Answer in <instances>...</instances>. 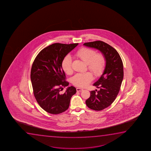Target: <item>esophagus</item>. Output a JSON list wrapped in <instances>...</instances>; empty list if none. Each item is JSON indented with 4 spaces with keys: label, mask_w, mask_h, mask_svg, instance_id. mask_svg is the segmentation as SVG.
<instances>
[{
    "label": "esophagus",
    "mask_w": 151,
    "mask_h": 151,
    "mask_svg": "<svg viewBox=\"0 0 151 151\" xmlns=\"http://www.w3.org/2000/svg\"><path fill=\"white\" fill-rule=\"evenodd\" d=\"M76 90L77 92H81V91H83V89L79 88H77Z\"/></svg>",
    "instance_id": "1"
}]
</instances>
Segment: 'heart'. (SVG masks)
I'll return each instance as SVG.
<instances>
[{"mask_svg": "<svg viewBox=\"0 0 151 151\" xmlns=\"http://www.w3.org/2000/svg\"><path fill=\"white\" fill-rule=\"evenodd\" d=\"M75 56L87 64L88 68L95 76H101L105 70L106 59L103 55L97 54L94 50L88 48H83L75 54ZM72 59L70 56L64 58L62 62V68L66 74L72 73ZM93 79L91 72L77 73L72 78V83L77 87L84 88L89 85Z\"/></svg>", "mask_w": 151, "mask_h": 151, "instance_id": "heart-1", "label": "heart"}]
</instances>
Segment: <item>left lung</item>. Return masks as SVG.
<instances>
[{
    "instance_id": "8db88e82",
    "label": "left lung",
    "mask_w": 151,
    "mask_h": 151,
    "mask_svg": "<svg viewBox=\"0 0 151 151\" xmlns=\"http://www.w3.org/2000/svg\"><path fill=\"white\" fill-rule=\"evenodd\" d=\"M83 45L99 50L105 58L103 74L93 84L99 90L97 92V90L91 91L90 96L86 101L89 108L99 111L109 107L116 99L123 79V64L118 52L104 42L96 41L85 43Z\"/></svg>"
}]
</instances>
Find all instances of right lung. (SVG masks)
I'll return each mask as SVG.
<instances>
[{
    "label": "right lung",
    "mask_w": 151,
    "mask_h": 151,
    "mask_svg": "<svg viewBox=\"0 0 151 151\" xmlns=\"http://www.w3.org/2000/svg\"><path fill=\"white\" fill-rule=\"evenodd\" d=\"M78 44H52L42 50L32 63L30 78L33 94L40 107L50 114L66 111L71 97L76 93L73 86L68 87L63 94L60 91L69 85L65 81L62 61Z\"/></svg>",
    "instance_id": "add662e5"
}]
</instances>
